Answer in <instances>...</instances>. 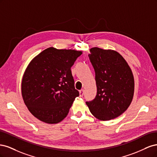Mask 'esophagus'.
<instances>
[{"mask_svg":"<svg viewBox=\"0 0 157 157\" xmlns=\"http://www.w3.org/2000/svg\"><path fill=\"white\" fill-rule=\"evenodd\" d=\"M84 90L83 89L80 90L79 91V94H80V97H82L83 95H84Z\"/></svg>","mask_w":157,"mask_h":157,"instance_id":"esophagus-1","label":"esophagus"}]
</instances>
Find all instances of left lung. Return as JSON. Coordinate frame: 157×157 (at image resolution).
I'll list each match as a JSON object with an SVG mask.
<instances>
[{
  "mask_svg": "<svg viewBox=\"0 0 157 157\" xmlns=\"http://www.w3.org/2000/svg\"><path fill=\"white\" fill-rule=\"evenodd\" d=\"M88 55L96 73V96L86 101L90 112L101 121L120 116L130 106L134 92L132 70L117 52L94 47Z\"/></svg>",
  "mask_w": 157,
  "mask_h": 157,
  "instance_id": "8db88e82",
  "label": "left lung"
}]
</instances>
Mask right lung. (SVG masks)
<instances>
[{
  "label": "right lung",
  "instance_id": "right-lung-1",
  "mask_svg": "<svg viewBox=\"0 0 157 157\" xmlns=\"http://www.w3.org/2000/svg\"><path fill=\"white\" fill-rule=\"evenodd\" d=\"M82 53L53 47L37 55L27 66L21 82L24 103L38 119L57 124L67 115L79 96L71 67Z\"/></svg>",
  "mask_w": 157,
  "mask_h": 157
}]
</instances>
